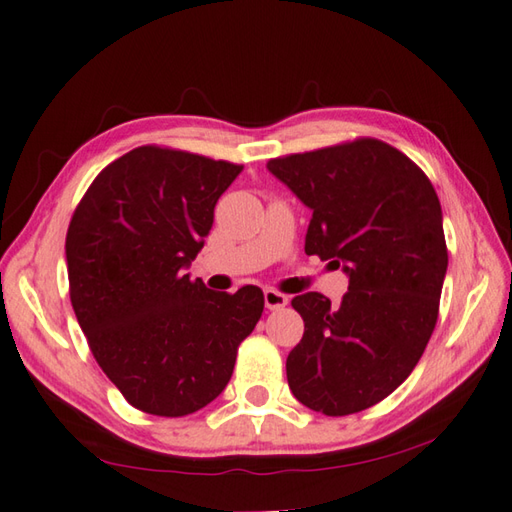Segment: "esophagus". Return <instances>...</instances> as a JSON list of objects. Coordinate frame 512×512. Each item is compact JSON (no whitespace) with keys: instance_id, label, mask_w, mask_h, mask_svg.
<instances>
[{"instance_id":"34e87169","label":"esophagus","mask_w":512,"mask_h":512,"mask_svg":"<svg viewBox=\"0 0 512 512\" xmlns=\"http://www.w3.org/2000/svg\"><path fill=\"white\" fill-rule=\"evenodd\" d=\"M264 301H266L268 310H281V308L288 306V297L284 295V292H279L275 288L264 290Z\"/></svg>"}]
</instances>
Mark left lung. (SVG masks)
Instances as JSON below:
<instances>
[{
    "mask_svg": "<svg viewBox=\"0 0 512 512\" xmlns=\"http://www.w3.org/2000/svg\"><path fill=\"white\" fill-rule=\"evenodd\" d=\"M268 169L310 206L306 253L350 275L341 306L321 292L292 299L306 330L286 376L301 405L350 416L387 398L427 347L449 253L431 180L378 138L270 158Z\"/></svg>",
    "mask_w": 512,
    "mask_h": 512,
    "instance_id": "8db88e82",
    "label": "left lung"
}]
</instances>
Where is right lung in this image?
I'll use <instances>...</instances> for the list:
<instances>
[{"mask_svg":"<svg viewBox=\"0 0 512 512\" xmlns=\"http://www.w3.org/2000/svg\"><path fill=\"white\" fill-rule=\"evenodd\" d=\"M242 165L143 145L110 162L65 235L70 301L90 350L129 405L182 418L231 380L264 292H213L184 275Z\"/></svg>","mask_w":512,"mask_h":512,"instance_id":"add662e5","label":"right lung"}]
</instances>
